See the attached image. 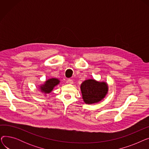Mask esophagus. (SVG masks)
Wrapping results in <instances>:
<instances>
[{
	"label": "esophagus",
	"instance_id": "esophagus-1",
	"mask_svg": "<svg viewBox=\"0 0 149 149\" xmlns=\"http://www.w3.org/2000/svg\"><path fill=\"white\" fill-rule=\"evenodd\" d=\"M67 82L68 83H69V84H73L74 83V81H73V80L72 79H68L67 80Z\"/></svg>",
	"mask_w": 149,
	"mask_h": 149
}]
</instances>
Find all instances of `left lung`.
Segmentation results:
<instances>
[{"label": "left lung", "instance_id": "left-lung-1", "mask_svg": "<svg viewBox=\"0 0 149 149\" xmlns=\"http://www.w3.org/2000/svg\"><path fill=\"white\" fill-rule=\"evenodd\" d=\"M80 89L84 102L91 104L100 102L106 97L108 92V86L106 82L89 79L81 83Z\"/></svg>", "mask_w": 149, "mask_h": 149}]
</instances>
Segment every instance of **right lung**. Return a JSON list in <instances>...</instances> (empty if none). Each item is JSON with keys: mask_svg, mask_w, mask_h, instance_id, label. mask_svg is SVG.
I'll return each mask as SVG.
<instances>
[{"mask_svg": "<svg viewBox=\"0 0 149 149\" xmlns=\"http://www.w3.org/2000/svg\"><path fill=\"white\" fill-rule=\"evenodd\" d=\"M59 83L60 80L58 79L52 78V79L46 80L43 84L41 85L40 86V89L45 93H49L52 91L54 88Z\"/></svg>", "mask_w": 149, "mask_h": 149, "instance_id": "right-lung-1", "label": "right lung"}]
</instances>
